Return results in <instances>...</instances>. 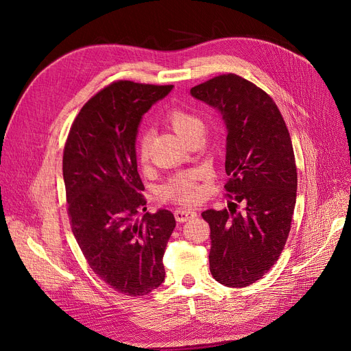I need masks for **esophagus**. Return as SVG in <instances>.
<instances>
[{"instance_id":"34e87169","label":"esophagus","mask_w":351,"mask_h":351,"mask_svg":"<svg viewBox=\"0 0 351 351\" xmlns=\"http://www.w3.org/2000/svg\"><path fill=\"white\" fill-rule=\"evenodd\" d=\"M175 217L178 222H186V220L189 219H193L196 217V212L192 210V209H186V208H179L175 210Z\"/></svg>"}]
</instances>
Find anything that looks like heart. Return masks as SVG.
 I'll use <instances>...</instances> for the list:
<instances>
[{
  "instance_id": "heart-1",
  "label": "heart",
  "mask_w": 351,
  "mask_h": 351,
  "mask_svg": "<svg viewBox=\"0 0 351 351\" xmlns=\"http://www.w3.org/2000/svg\"><path fill=\"white\" fill-rule=\"evenodd\" d=\"M165 122L168 123L173 131L188 141L191 136L204 132V122L193 114L192 110L173 106L165 114ZM138 156L142 163L149 159V139L142 135L138 141ZM202 188L199 185V172L189 171L180 172L172 176L159 189V197L163 200H172L180 205H192L202 196Z\"/></svg>"
}]
</instances>
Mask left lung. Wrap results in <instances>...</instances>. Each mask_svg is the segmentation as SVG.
I'll use <instances>...</instances> for the list:
<instances>
[{"label": "left lung", "mask_w": 351, "mask_h": 351, "mask_svg": "<svg viewBox=\"0 0 351 351\" xmlns=\"http://www.w3.org/2000/svg\"><path fill=\"white\" fill-rule=\"evenodd\" d=\"M191 94L216 108L228 129L225 189L234 202L202 213L210 226V273L220 285L246 287L278 262L290 232L298 192L290 134L274 101L236 73L199 84Z\"/></svg>", "instance_id": "left-lung-1"}]
</instances>
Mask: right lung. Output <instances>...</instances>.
I'll return each instance as SVG.
<instances>
[{
  "label": "right lung",
  "mask_w": 351,
  "mask_h": 351,
  "mask_svg": "<svg viewBox=\"0 0 351 351\" xmlns=\"http://www.w3.org/2000/svg\"><path fill=\"white\" fill-rule=\"evenodd\" d=\"M173 85L117 81L92 97L73 121L62 173L72 233L89 267L126 296H143L165 280L163 253L173 213H145L135 142L142 115Z\"/></svg>",
  "instance_id": "1"
}]
</instances>
